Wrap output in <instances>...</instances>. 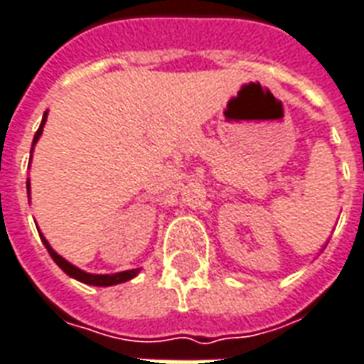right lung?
<instances>
[{"label": "right lung", "instance_id": "add662e5", "mask_svg": "<svg viewBox=\"0 0 364 364\" xmlns=\"http://www.w3.org/2000/svg\"><path fill=\"white\" fill-rule=\"evenodd\" d=\"M46 119H48V112H44V117H42V123H40L38 131H36V134H34V141H32V148H34V144L38 142L40 134H42V131H44V125H46ZM32 154V150H31ZM32 158V156H31ZM26 193L31 195V181H26ZM40 233V231H38ZM40 239H42V243H44V247L48 249V252H50V257L53 258V262L61 268V270L65 272L67 276H71V278L79 279V282H82V284H88V285H98V287H107V285H117V284H123V282H129V279H133L139 272H141V268H134V270H125V272H117V274H88V272L80 270V268H77V266H73L71 262H67L65 258L59 257L58 252L50 247V243H48V239H46L42 233H40Z\"/></svg>", "mask_w": 364, "mask_h": 364}]
</instances>
